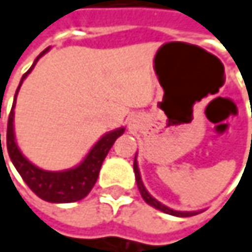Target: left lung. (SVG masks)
<instances>
[{"mask_svg":"<svg viewBox=\"0 0 252 252\" xmlns=\"http://www.w3.org/2000/svg\"><path fill=\"white\" fill-rule=\"evenodd\" d=\"M134 174H135V181H137V187L140 189V194L143 197V200L150 204L152 207L163 212V213H168V215H172V216H178V218H188V216H194L197 213H201V212H178V210H174V209H169L168 206L162 204L160 201H158L155 197L150 195V192L146 189L143 181H141V175H140V171H138V165H137V159H134Z\"/></svg>","mask_w":252,"mask_h":252,"instance_id":"8db88e82","label":"left lung"}]
</instances>
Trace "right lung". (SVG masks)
Here are the masks:
<instances>
[{"mask_svg": "<svg viewBox=\"0 0 252 252\" xmlns=\"http://www.w3.org/2000/svg\"><path fill=\"white\" fill-rule=\"evenodd\" d=\"M48 51H49V48H46L43 52H40L37 55L33 65L29 68V71L26 74H23L20 84L16 90V96H14V102H13V108H11V112L8 117V126H7V150H8V156H10L13 165L16 166L17 172L20 174L23 181L29 185V188L37 197H40L42 200L49 201V203H73V201H78V200L84 198L92 191L93 185L97 181L100 166H102L108 152L111 150L115 140L124 134L126 128L121 126V128H117V129L109 131L105 135H102L97 140V143L90 149L87 156L81 160V163H78L77 166L67 169V171H58V172L43 171V169L37 168L36 165H33L30 160H27L25 155L20 152V149L16 143V135H14L16 97H17V93H19L26 77L29 76V73L34 68L39 58L43 57Z\"/></svg>", "mask_w": 252, "mask_h": 252, "instance_id": "add662e5", "label": "right lung"}]
</instances>
